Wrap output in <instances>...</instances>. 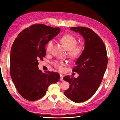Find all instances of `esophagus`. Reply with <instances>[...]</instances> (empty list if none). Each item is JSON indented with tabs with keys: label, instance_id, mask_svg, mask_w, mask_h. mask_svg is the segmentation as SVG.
<instances>
[{
	"label": "esophagus",
	"instance_id": "obj_1",
	"mask_svg": "<svg viewBox=\"0 0 120 120\" xmlns=\"http://www.w3.org/2000/svg\"><path fill=\"white\" fill-rule=\"evenodd\" d=\"M60 80L61 81H63V75H62L61 74H60Z\"/></svg>",
	"mask_w": 120,
	"mask_h": 120
}]
</instances>
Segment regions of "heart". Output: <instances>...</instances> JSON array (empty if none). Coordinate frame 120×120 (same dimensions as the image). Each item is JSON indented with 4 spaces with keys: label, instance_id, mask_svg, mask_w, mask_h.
Here are the masks:
<instances>
[{
    "label": "heart",
    "instance_id": "heart-1",
    "mask_svg": "<svg viewBox=\"0 0 120 120\" xmlns=\"http://www.w3.org/2000/svg\"><path fill=\"white\" fill-rule=\"evenodd\" d=\"M60 41L67 49V55L70 58L72 59H77L81 55L83 50V47L81 45H77V39L71 34H66L63 35L60 39ZM54 44V41L50 40L46 45V51L50 53ZM53 65L59 71L63 70L65 65L63 61H55L53 62Z\"/></svg>",
    "mask_w": 120,
    "mask_h": 120
}]
</instances>
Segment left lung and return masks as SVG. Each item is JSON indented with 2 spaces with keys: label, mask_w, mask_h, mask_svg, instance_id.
Instances as JSON below:
<instances>
[{
  "label": "left lung",
  "mask_w": 120,
  "mask_h": 120,
  "mask_svg": "<svg viewBox=\"0 0 120 120\" xmlns=\"http://www.w3.org/2000/svg\"><path fill=\"white\" fill-rule=\"evenodd\" d=\"M70 29L82 35L85 46L73 70L79 77L66 76L63 78L70 83L64 94L70 100L79 103L90 99L98 88L107 68L108 58L103 41L92 30L83 26Z\"/></svg>",
  "instance_id": "8db88e82"
}]
</instances>
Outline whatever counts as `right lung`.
I'll list each match as a JSON object with an SVG mask.
<instances>
[{
    "instance_id": "add662e5",
    "label": "right lung",
    "mask_w": 120,
    "mask_h": 120,
    "mask_svg": "<svg viewBox=\"0 0 120 120\" xmlns=\"http://www.w3.org/2000/svg\"><path fill=\"white\" fill-rule=\"evenodd\" d=\"M60 32L59 28L35 24L20 32L13 43L10 52V72L20 94L33 101L45 94L48 86L59 81L57 72L43 73L38 60L45 56V45Z\"/></svg>"
}]
</instances>
